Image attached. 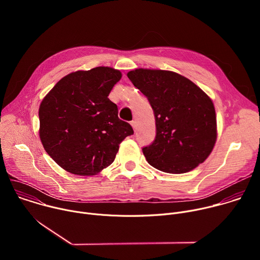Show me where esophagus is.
<instances>
[{
    "mask_svg": "<svg viewBox=\"0 0 260 260\" xmlns=\"http://www.w3.org/2000/svg\"><path fill=\"white\" fill-rule=\"evenodd\" d=\"M131 124H132V126H133V128H134V131L136 132L137 131V121H135V120H133L132 122H131Z\"/></svg>",
    "mask_w": 260,
    "mask_h": 260,
    "instance_id": "obj_1",
    "label": "esophagus"
}]
</instances>
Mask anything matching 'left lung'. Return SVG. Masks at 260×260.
<instances>
[{
	"label": "left lung",
	"mask_w": 260,
	"mask_h": 260,
	"mask_svg": "<svg viewBox=\"0 0 260 260\" xmlns=\"http://www.w3.org/2000/svg\"><path fill=\"white\" fill-rule=\"evenodd\" d=\"M127 77L154 111L156 137L143 148L147 161L170 174L187 173L203 164L217 140L216 112L210 96L172 71L140 68L129 71Z\"/></svg>",
	"instance_id": "1"
}]
</instances>
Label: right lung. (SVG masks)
<instances>
[{
    "label": "right lung",
    "instance_id": "obj_1",
    "mask_svg": "<svg viewBox=\"0 0 260 260\" xmlns=\"http://www.w3.org/2000/svg\"><path fill=\"white\" fill-rule=\"evenodd\" d=\"M119 70L96 67L61 78L39 108V136L49 156L80 176L101 173L115 159L119 144L134 134L108 99L121 79Z\"/></svg>",
    "mask_w": 260,
    "mask_h": 260
}]
</instances>
